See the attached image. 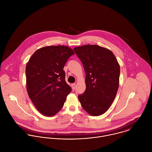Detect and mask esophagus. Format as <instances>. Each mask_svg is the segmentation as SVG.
I'll return each instance as SVG.
<instances>
[{"mask_svg":"<svg viewBox=\"0 0 152 152\" xmlns=\"http://www.w3.org/2000/svg\"><path fill=\"white\" fill-rule=\"evenodd\" d=\"M71 87H72V89L73 90H74L75 89V87H76V84H72L71 85Z\"/></svg>","mask_w":152,"mask_h":152,"instance_id":"1","label":"esophagus"}]
</instances>
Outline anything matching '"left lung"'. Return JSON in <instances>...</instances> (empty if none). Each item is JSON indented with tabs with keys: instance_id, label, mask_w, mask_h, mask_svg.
I'll list each match as a JSON object with an SVG mask.
<instances>
[{
	"instance_id": "left-lung-1",
	"label": "left lung",
	"mask_w": 152,
	"mask_h": 152,
	"mask_svg": "<svg viewBox=\"0 0 152 152\" xmlns=\"http://www.w3.org/2000/svg\"><path fill=\"white\" fill-rule=\"evenodd\" d=\"M74 50L86 74V90L78 96L79 101L90 115H100L108 110L116 96L120 65L112 51L97 45H85Z\"/></svg>"
}]
</instances>
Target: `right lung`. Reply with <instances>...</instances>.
Segmentation results:
<instances>
[{"label": "right lung", "instance_id": "obj_1", "mask_svg": "<svg viewBox=\"0 0 152 152\" xmlns=\"http://www.w3.org/2000/svg\"><path fill=\"white\" fill-rule=\"evenodd\" d=\"M75 52L64 45L42 47L35 51L26 66V89L33 104L42 114L51 117L63 107L71 88L63 68Z\"/></svg>", "mask_w": 152, "mask_h": 152}]
</instances>
